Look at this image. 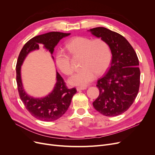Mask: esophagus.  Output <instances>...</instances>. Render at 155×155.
I'll return each mask as SVG.
<instances>
[{
    "mask_svg": "<svg viewBox=\"0 0 155 155\" xmlns=\"http://www.w3.org/2000/svg\"><path fill=\"white\" fill-rule=\"evenodd\" d=\"M86 87H78L76 89L78 91H80V90H86Z\"/></svg>",
    "mask_w": 155,
    "mask_h": 155,
    "instance_id": "esophagus-1",
    "label": "esophagus"
}]
</instances>
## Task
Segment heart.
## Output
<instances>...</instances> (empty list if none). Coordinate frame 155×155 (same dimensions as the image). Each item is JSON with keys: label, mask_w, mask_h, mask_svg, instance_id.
Returning a JSON list of instances; mask_svg holds the SVG:
<instances>
[{"label": "heart", "mask_w": 155, "mask_h": 155, "mask_svg": "<svg viewBox=\"0 0 155 155\" xmlns=\"http://www.w3.org/2000/svg\"><path fill=\"white\" fill-rule=\"evenodd\" d=\"M69 54L74 58H81L80 67L82 69L69 80L72 85L84 86L95 78L96 74L100 75L109 67L112 53L108 44L101 38L92 39L84 36L72 38L66 45ZM57 66L67 76L74 72L70 57L61 51L56 54Z\"/></svg>", "instance_id": "obj_1"}]
</instances>
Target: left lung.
Returning <instances> with one entry per match:
<instances>
[{
	"mask_svg": "<svg viewBox=\"0 0 155 155\" xmlns=\"http://www.w3.org/2000/svg\"><path fill=\"white\" fill-rule=\"evenodd\" d=\"M88 31L104 40L112 55L109 69L97 81L100 94L93 105L105 116L120 115L133 104L139 91L140 69L137 54L129 41L119 33L104 27Z\"/></svg>",
	"mask_w": 155,
	"mask_h": 155,
	"instance_id": "obj_1",
	"label": "left lung"
}]
</instances>
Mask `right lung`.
I'll use <instances>...</instances> for the list:
<instances>
[{"label": "right lung", "mask_w": 155, "mask_h": 155, "mask_svg": "<svg viewBox=\"0 0 155 155\" xmlns=\"http://www.w3.org/2000/svg\"><path fill=\"white\" fill-rule=\"evenodd\" d=\"M71 33L61 32H49L36 36L26 43L21 49L16 64V82L19 97L26 108L30 114L38 120L51 122L61 118L67 111L73 96L77 90L75 87L71 89L66 86L63 78L57 72V83L54 90L44 98H35L29 96L25 91L21 78V66L27 55L31 51L39 49V45L43 44L51 54L59 41ZM54 58V57L52 56Z\"/></svg>", "instance_id": "right-lung-1"}]
</instances>
